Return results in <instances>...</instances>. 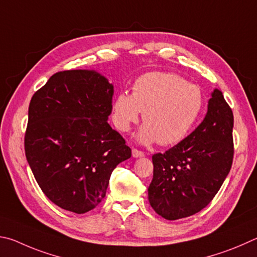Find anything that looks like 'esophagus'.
I'll return each mask as SVG.
<instances>
[{"label": "esophagus", "mask_w": 257, "mask_h": 257, "mask_svg": "<svg viewBox=\"0 0 257 257\" xmlns=\"http://www.w3.org/2000/svg\"><path fill=\"white\" fill-rule=\"evenodd\" d=\"M132 156L134 157V158H141V157L145 156V152L141 151V150H138V149H136V148H133Z\"/></svg>", "instance_id": "obj_1"}]
</instances>
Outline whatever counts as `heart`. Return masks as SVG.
I'll return each instance as SVG.
<instances>
[{
  "instance_id": "heart-1",
  "label": "heart",
  "mask_w": 257,
  "mask_h": 257,
  "mask_svg": "<svg viewBox=\"0 0 257 257\" xmlns=\"http://www.w3.org/2000/svg\"><path fill=\"white\" fill-rule=\"evenodd\" d=\"M203 103L199 85L188 83L177 74L152 72L134 82L132 94H117L112 102V121L120 132H127L143 111L146 124L139 132V140L172 146L191 131Z\"/></svg>"
}]
</instances>
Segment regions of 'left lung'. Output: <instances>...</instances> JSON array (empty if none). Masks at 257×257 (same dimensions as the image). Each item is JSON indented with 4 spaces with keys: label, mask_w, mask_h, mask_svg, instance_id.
<instances>
[{
    "label": "left lung",
    "mask_w": 257,
    "mask_h": 257,
    "mask_svg": "<svg viewBox=\"0 0 257 257\" xmlns=\"http://www.w3.org/2000/svg\"><path fill=\"white\" fill-rule=\"evenodd\" d=\"M233 114L220 90L195 131L164 154L152 156L149 202L167 220L191 217L204 209L230 172L233 160Z\"/></svg>",
    "instance_id": "obj_1"
}]
</instances>
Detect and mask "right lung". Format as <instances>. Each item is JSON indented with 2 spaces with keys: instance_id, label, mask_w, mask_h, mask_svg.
Instances as JSON below:
<instances>
[{
  "instance_id": "obj_1",
  "label": "right lung",
  "mask_w": 257,
  "mask_h": 257,
  "mask_svg": "<svg viewBox=\"0 0 257 257\" xmlns=\"http://www.w3.org/2000/svg\"><path fill=\"white\" fill-rule=\"evenodd\" d=\"M114 87L97 72L61 71L29 103L25 152L40 190L54 204L82 214L106 195L112 170L132 156L107 123Z\"/></svg>"
}]
</instances>
